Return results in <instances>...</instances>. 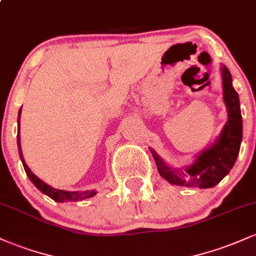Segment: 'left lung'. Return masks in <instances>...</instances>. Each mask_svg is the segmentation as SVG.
Wrapping results in <instances>:
<instances>
[{"label":"left lung","instance_id":"left-lung-1","mask_svg":"<svg viewBox=\"0 0 256 256\" xmlns=\"http://www.w3.org/2000/svg\"><path fill=\"white\" fill-rule=\"evenodd\" d=\"M222 72L224 101L228 107V120L216 143L202 152L195 162L185 170L167 166L155 152H152L158 173L168 183L186 188H212L230 172L236 162L242 142L243 128L240 98L237 91L232 86L231 73L228 67L222 66Z\"/></svg>","mask_w":256,"mask_h":256}]
</instances>
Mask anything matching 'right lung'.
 Masks as SVG:
<instances>
[{
	"mask_svg": "<svg viewBox=\"0 0 256 256\" xmlns=\"http://www.w3.org/2000/svg\"><path fill=\"white\" fill-rule=\"evenodd\" d=\"M20 113H22V108L19 110V116H18V128H19V131H18V148H19V155H20V158H22V165H24L26 174H28V177L30 178V180L32 182V183L34 184V186L56 202H66V201L77 202V201H82V200H84V198H92V196L96 194L95 190H91V192H64V190H58V189H55V188H52L50 185L46 184L43 180H40V178L36 177V176L31 172V170L28 168V165L25 164L24 158H22V146H20V134H19V132H20Z\"/></svg>",
	"mask_w": 256,
	"mask_h": 256,
	"instance_id": "obj_1",
	"label": "right lung"
}]
</instances>
